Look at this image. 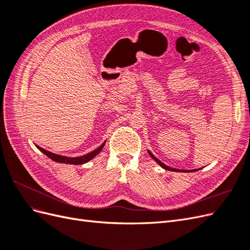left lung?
<instances>
[{"instance_id": "obj_1", "label": "left lung", "mask_w": 250, "mask_h": 250, "mask_svg": "<svg viewBox=\"0 0 250 250\" xmlns=\"http://www.w3.org/2000/svg\"><path fill=\"white\" fill-rule=\"evenodd\" d=\"M148 152H149L150 156H151V157H152V158H153V160H154V161H155V162H156V163H157L158 165H160L162 168H164V169H166V170H169V171H176V169H174V168H170V167H168V166H166L165 164H163V163H162V162H161L160 160H157V158H156V157H155V156H154V155H153L152 153H151L149 150H148ZM193 171H196V170H193ZM193 171H191V172H193ZM185 172H188V171H185Z\"/></svg>"}]
</instances>
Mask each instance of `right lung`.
<instances>
[{"mask_svg":"<svg viewBox=\"0 0 250 250\" xmlns=\"http://www.w3.org/2000/svg\"><path fill=\"white\" fill-rule=\"evenodd\" d=\"M104 145H105V142L102 144V145H101L100 147H98L96 150L92 151V152H89V153H87V154H85V155L79 156V157H67V156H63V155H58V154L50 152V151L44 150V149H42V147L37 146V145H36V147L39 148L43 154H46L48 157L51 158L52 161H54V162H56V163H60V164H71V165H82V164H85V163L89 162L90 160H93V158L102 150V148L104 147Z\"/></svg>","mask_w":250,"mask_h":250,"instance_id":"obj_1","label":"right lung"}]
</instances>
